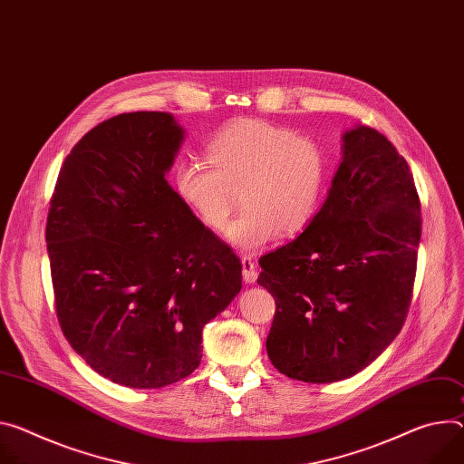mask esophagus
Returning a JSON list of instances; mask_svg holds the SVG:
<instances>
[{"label": "esophagus", "instance_id": "1", "mask_svg": "<svg viewBox=\"0 0 464 464\" xmlns=\"http://www.w3.org/2000/svg\"><path fill=\"white\" fill-rule=\"evenodd\" d=\"M240 263H242V277L246 283L254 285L257 281V268H256V263L251 261V257H240Z\"/></svg>", "mask_w": 464, "mask_h": 464}]
</instances>
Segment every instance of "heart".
Instances as JSON below:
<instances>
[{"mask_svg":"<svg viewBox=\"0 0 464 464\" xmlns=\"http://www.w3.org/2000/svg\"><path fill=\"white\" fill-rule=\"evenodd\" d=\"M207 160L183 159L174 187L196 220L222 233L240 192L242 210L227 237L257 254L279 233L302 231L318 213L329 183L324 148L266 120H237L208 139Z\"/></svg>","mask_w":464,"mask_h":464,"instance_id":"b5f03b06","label":"heart"}]
</instances>
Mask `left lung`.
<instances>
[{
  "label": "left lung",
  "mask_w": 464,
  "mask_h": 464,
  "mask_svg": "<svg viewBox=\"0 0 464 464\" xmlns=\"http://www.w3.org/2000/svg\"><path fill=\"white\" fill-rule=\"evenodd\" d=\"M344 157L320 213L259 259L276 298L266 339L290 379L333 383L385 352L407 318L422 237L407 160L364 125L344 133Z\"/></svg>",
  "instance_id": "left-lung-1"
}]
</instances>
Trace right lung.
Returning a JSON list of instances; mask_svg holds the SVG:
<instances>
[{"label":"right lung","mask_w":464,"mask_h":464,"mask_svg":"<svg viewBox=\"0 0 464 464\" xmlns=\"http://www.w3.org/2000/svg\"><path fill=\"white\" fill-rule=\"evenodd\" d=\"M181 140L168 112L112 116L72 148L50 201L61 329L92 370L131 389L190 375L203 325L242 286L233 249L164 179Z\"/></svg>","instance_id":"right-lung-1"}]
</instances>
